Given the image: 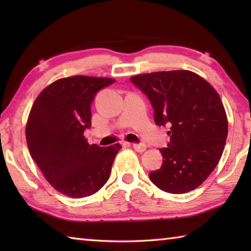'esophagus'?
I'll return each mask as SVG.
<instances>
[{"instance_id": "esophagus-1", "label": "esophagus", "mask_w": 251, "mask_h": 251, "mask_svg": "<svg viewBox=\"0 0 251 251\" xmlns=\"http://www.w3.org/2000/svg\"><path fill=\"white\" fill-rule=\"evenodd\" d=\"M129 145L133 146L134 150H135L136 151H138V152L145 151L146 148H147L146 145H144V144H129Z\"/></svg>"}]
</instances>
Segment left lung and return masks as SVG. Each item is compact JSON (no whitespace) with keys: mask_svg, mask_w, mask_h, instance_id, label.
Returning <instances> with one entry per match:
<instances>
[{"mask_svg":"<svg viewBox=\"0 0 251 251\" xmlns=\"http://www.w3.org/2000/svg\"><path fill=\"white\" fill-rule=\"evenodd\" d=\"M130 80L150 99L156 124L171 126V143L159 150L163 166L151 172L150 179L171 194L196 189L218 165L228 135L217 91L186 70L139 74Z\"/></svg>","mask_w":251,"mask_h":251,"instance_id":"1","label":"left lung"}]
</instances>
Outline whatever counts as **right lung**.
Masks as SVG:
<instances>
[{"mask_svg": "<svg viewBox=\"0 0 251 251\" xmlns=\"http://www.w3.org/2000/svg\"><path fill=\"white\" fill-rule=\"evenodd\" d=\"M114 80L84 75L59 78L32 105L25 128L29 154L50 185L65 196H91L108 180L122 145H90L84 130L92 125L95 94Z\"/></svg>", "mask_w": 251, "mask_h": 251, "instance_id": "add662e5", "label": "right lung"}]
</instances>
